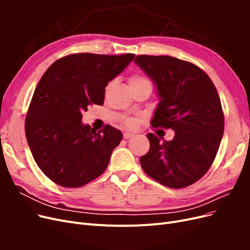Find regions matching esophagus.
<instances>
[{"mask_svg": "<svg viewBox=\"0 0 250 250\" xmlns=\"http://www.w3.org/2000/svg\"><path fill=\"white\" fill-rule=\"evenodd\" d=\"M134 135H135V134H134L133 132H128V131H127V132H124L123 137H124V139H126V140H127V139H131V138H133Z\"/></svg>", "mask_w": 250, "mask_h": 250, "instance_id": "34e87169", "label": "esophagus"}]
</instances>
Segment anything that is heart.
I'll use <instances>...</instances> for the list:
<instances>
[{
  "mask_svg": "<svg viewBox=\"0 0 250 250\" xmlns=\"http://www.w3.org/2000/svg\"><path fill=\"white\" fill-rule=\"evenodd\" d=\"M128 82H129V86H130L133 84H140V83H143V82H149V80L146 79L145 77L141 76V75H133V76H131L129 80H128ZM123 123L127 127L133 128L135 127V125H137V121L133 119H125Z\"/></svg>",
  "mask_w": 250,
  "mask_h": 250,
  "instance_id": "obj_1",
  "label": "heart"
}]
</instances>
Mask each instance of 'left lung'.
Masks as SVG:
<instances>
[{
  "mask_svg": "<svg viewBox=\"0 0 250 250\" xmlns=\"http://www.w3.org/2000/svg\"><path fill=\"white\" fill-rule=\"evenodd\" d=\"M154 82L160 103L151 126L171 128L172 141L148 133L143 170L172 188L199 180L213 164L224 131L220 98L213 81L200 67L171 56L139 55L134 59Z\"/></svg>",
  "mask_w": 250,
  "mask_h": 250,
  "instance_id": "1",
  "label": "left lung"
}]
</instances>
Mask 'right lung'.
<instances>
[{
    "mask_svg": "<svg viewBox=\"0 0 250 250\" xmlns=\"http://www.w3.org/2000/svg\"><path fill=\"white\" fill-rule=\"evenodd\" d=\"M134 56L71 54L42 75L29 105L25 132L35 163L55 184L79 188L106 170L122 132L110 125L97 132L82 124V112L92 104L103 105L108 82Z\"/></svg>",
    "mask_w": 250,
    "mask_h": 250,
    "instance_id": "right-lung-1",
    "label": "right lung"
}]
</instances>
